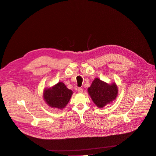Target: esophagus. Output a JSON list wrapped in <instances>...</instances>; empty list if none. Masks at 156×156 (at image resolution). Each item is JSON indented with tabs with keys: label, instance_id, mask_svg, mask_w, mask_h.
Returning a JSON list of instances; mask_svg holds the SVG:
<instances>
[{
	"label": "esophagus",
	"instance_id": "esophagus-1",
	"mask_svg": "<svg viewBox=\"0 0 156 156\" xmlns=\"http://www.w3.org/2000/svg\"><path fill=\"white\" fill-rule=\"evenodd\" d=\"M77 92L79 93H82V92H83V89L82 88H80V87H78L77 89Z\"/></svg>",
	"mask_w": 156,
	"mask_h": 156
}]
</instances>
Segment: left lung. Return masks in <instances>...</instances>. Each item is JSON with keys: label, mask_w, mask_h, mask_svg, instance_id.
Instances as JSON below:
<instances>
[{"label": "left lung", "mask_w": 156, "mask_h": 156, "mask_svg": "<svg viewBox=\"0 0 156 156\" xmlns=\"http://www.w3.org/2000/svg\"><path fill=\"white\" fill-rule=\"evenodd\" d=\"M118 91L117 85L115 82L108 84L98 78L94 80L90 87L88 88L92 100L98 108H103L115 100Z\"/></svg>", "instance_id": "8db88e82"}]
</instances>
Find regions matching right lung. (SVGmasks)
<instances>
[{"label":"right lung","mask_w":156,"mask_h":156,"mask_svg":"<svg viewBox=\"0 0 156 156\" xmlns=\"http://www.w3.org/2000/svg\"><path fill=\"white\" fill-rule=\"evenodd\" d=\"M73 94L71 90L68 89L63 82H60L51 88L45 89L43 98L49 107L61 110L67 105Z\"/></svg>","instance_id":"add662e5"}]
</instances>
